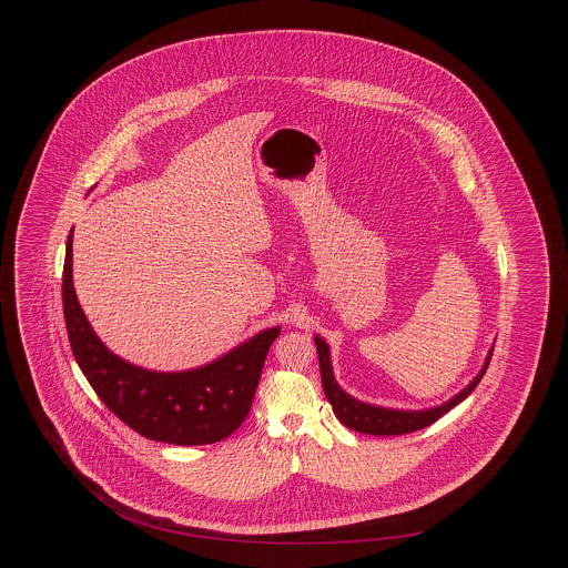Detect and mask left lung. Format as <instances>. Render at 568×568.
Returning <instances> with one entry per match:
<instances>
[{
    "mask_svg": "<svg viewBox=\"0 0 568 568\" xmlns=\"http://www.w3.org/2000/svg\"><path fill=\"white\" fill-rule=\"evenodd\" d=\"M315 345H317V354H320L325 398L332 405L334 415L347 428H352L356 433H365V435H405V433H413V430L430 426L444 413H448L453 406L459 405L462 400H466L475 392V387L481 383V378H484V374L487 372V365H489V358H491V354H489L481 374L459 396H455L446 405L426 408V410H394V408H383V406L365 405V403H358L352 396H347L336 385V381L332 376L327 343H325L322 336H315Z\"/></svg>",
    "mask_w": 568,
    "mask_h": 568,
    "instance_id": "8db88e82",
    "label": "left lung"
}]
</instances>
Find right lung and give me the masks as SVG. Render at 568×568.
I'll return each mask as SVG.
<instances>
[{"label":"right lung","mask_w":568,"mask_h":568,"mask_svg":"<svg viewBox=\"0 0 568 568\" xmlns=\"http://www.w3.org/2000/svg\"><path fill=\"white\" fill-rule=\"evenodd\" d=\"M63 315L72 354L113 415L146 439L203 446L230 437L248 415L264 358L280 327L264 329L223 358L190 372L163 374L111 354L82 315L72 284V234L63 266Z\"/></svg>","instance_id":"obj_1"}]
</instances>
